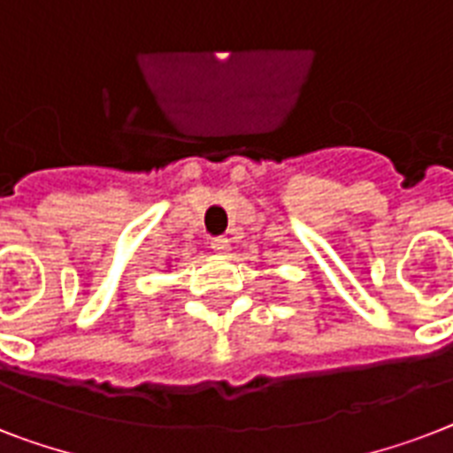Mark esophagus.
Segmentation results:
<instances>
[{"label": "esophagus", "instance_id": "obj_1", "mask_svg": "<svg viewBox=\"0 0 453 453\" xmlns=\"http://www.w3.org/2000/svg\"><path fill=\"white\" fill-rule=\"evenodd\" d=\"M211 249L216 254H227V251H230V240H227V237H213Z\"/></svg>", "mask_w": 453, "mask_h": 453}]
</instances>
